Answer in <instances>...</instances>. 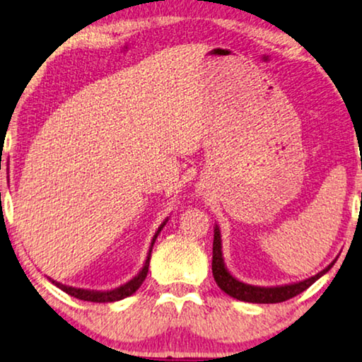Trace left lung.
Masks as SVG:
<instances>
[{"mask_svg":"<svg viewBox=\"0 0 362 362\" xmlns=\"http://www.w3.org/2000/svg\"><path fill=\"white\" fill-rule=\"evenodd\" d=\"M333 260L326 267L325 270L318 272V274L310 276V279L296 281V284L288 285H276V286H257L249 285L244 281L237 280L234 275L227 270L224 264V257H222V240H221V230L219 227H214V244H212V275H214L216 284L219 285L222 291H226L227 295L232 298H237L240 301H249V303H280V301L290 300L293 296L300 295L301 291H305L308 286L315 284L320 276H323L331 267L334 265Z\"/></svg>","mask_w":362,"mask_h":362,"instance_id":"left-lung-1","label":"left lung"}]
</instances>
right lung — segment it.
<instances>
[{
	"label": "right lung",
	"mask_w": 362,
	"mask_h": 362,
	"mask_svg": "<svg viewBox=\"0 0 362 362\" xmlns=\"http://www.w3.org/2000/svg\"><path fill=\"white\" fill-rule=\"evenodd\" d=\"M168 222V217L165 221H163V224L158 227V230L155 232V235H153V240H151V245H150V250H148V255H146V260L145 264H143V269L138 272V274L133 276L132 280H128L127 284H123L120 286H117V288L113 290H105V291H100V290H86V288H76V286H67V285H62L61 281H56V280H51L54 285L57 286V288H61L62 291H66L67 295L74 296V298H78V300H83V301H93V303H112V301H118V300H123L127 298V296H130L135 293V291L140 288L143 280L146 279V274H148V267H150V257H151V250H153V245H155V240L156 237L160 235V232L163 227L166 226Z\"/></svg>",
	"instance_id": "obj_1"
}]
</instances>
